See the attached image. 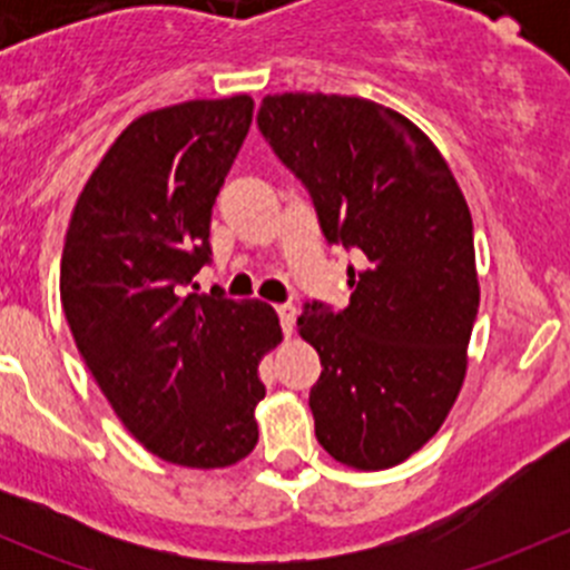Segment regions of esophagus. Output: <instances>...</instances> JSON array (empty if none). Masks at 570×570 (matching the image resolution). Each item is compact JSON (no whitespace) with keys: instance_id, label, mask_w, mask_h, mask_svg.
<instances>
[{"instance_id":"esophagus-1","label":"esophagus","mask_w":570,"mask_h":570,"mask_svg":"<svg viewBox=\"0 0 570 570\" xmlns=\"http://www.w3.org/2000/svg\"><path fill=\"white\" fill-rule=\"evenodd\" d=\"M275 312H278L281 325H284L286 336H289L292 327H295V320H297V308L292 306V303H281V306H275Z\"/></svg>"}]
</instances>
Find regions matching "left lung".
Returning a JSON list of instances; mask_svg holds the SVG:
<instances>
[{
	"instance_id": "left-lung-1",
	"label": "left lung",
	"mask_w": 570,
	"mask_h": 570,
	"mask_svg": "<svg viewBox=\"0 0 570 570\" xmlns=\"http://www.w3.org/2000/svg\"><path fill=\"white\" fill-rule=\"evenodd\" d=\"M258 129L306 184L327 243L364 253L347 308L297 317L317 350L322 450L381 471L422 450L450 416L480 308L474 226L450 165L413 120L358 96L275 94Z\"/></svg>"
}]
</instances>
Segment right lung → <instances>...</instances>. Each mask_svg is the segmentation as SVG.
Wrapping results in <instances>:
<instances>
[{
    "mask_svg": "<svg viewBox=\"0 0 570 570\" xmlns=\"http://www.w3.org/2000/svg\"><path fill=\"white\" fill-rule=\"evenodd\" d=\"M250 120L248 94L135 118L79 193L62 245V312L90 375L151 455L187 469L250 455L258 364L284 338L267 303L184 295L212 256V206Z\"/></svg>",
    "mask_w": 570,
    "mask_h": 570,
    "instance_id": "1",
    "label": "right lung"
}]
</instances>
